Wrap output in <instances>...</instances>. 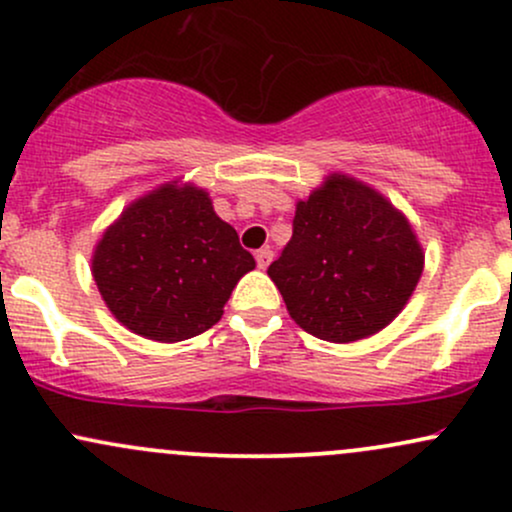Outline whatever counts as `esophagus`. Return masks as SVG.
I'll list each match as a JSON object with an SVG mask.
<instances>
[{
	"label": "esophagus",
	"instance_id": "1",
	"mask_svg": "<svg viewBox=\"0 0 512 512\" xmlns=\"http://www.w3.org/2000/svg\"><path fill=\"white\" fill-rule=\"evenodd\" d=\"M255 260H257V267H260V269H267L269 264H272V260H274V252L269 250V248L257 250V252H255Z\"/></svg>",
	"mask_w": 512,
	"mask_h": 512
}]
</instances>
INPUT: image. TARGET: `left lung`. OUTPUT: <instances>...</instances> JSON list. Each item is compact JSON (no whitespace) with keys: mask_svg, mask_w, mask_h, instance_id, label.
I'll return each instance as SVG.
<instances>
[{"mask_svg":"<svg viewBox=\"0 0 512 512\" xmlns=\"http://www.w3.org/2000/svg\"><path fill=\"white\" fill-rule=\"evenodd\" d=\"M421 272L424 250L402 211L339 173L296 204L293 236L267 269L293 322L334 344L390 325Z\"/></svg>","mask_w":512,"mask_h":512,"instance_id":"8db88e82","label":"left lung"}]
</instances>
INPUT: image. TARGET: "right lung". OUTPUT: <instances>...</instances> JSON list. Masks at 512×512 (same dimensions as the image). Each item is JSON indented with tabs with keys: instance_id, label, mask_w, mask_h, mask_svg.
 <instances>
[{
	"instance_id": "right-lung-1",
	"label": "right lung",
	"mask_w": 512,
	"mask_h": 512,
	"mask_svg": "<svg viewBox=\"0 0 512 512\" xmlns=\"http://www.w3.org/2000/svg\"><path fill=\"white\" fill-rule=\"evenodd\" d=\"M255 257L195 185H163L122 211L91 272L117 320L154 342H182L221 320Z\"/></svg>"
}]
</instances>
